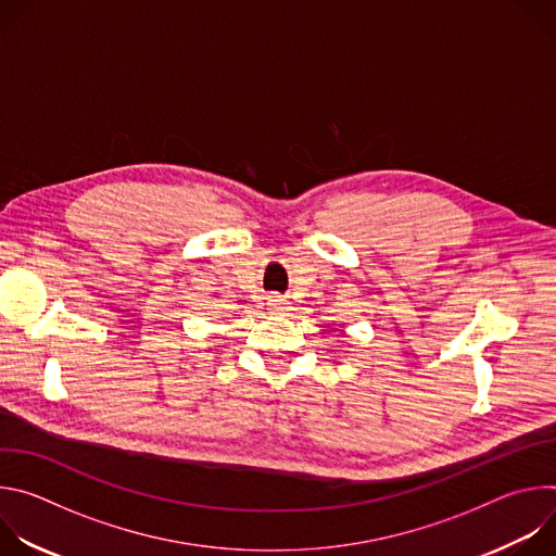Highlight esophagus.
Listing matches in <instances>:
<instances>
[{"label":"esophagus","instance_id":"1","mask_svg":"<svg viewBox=\"0 0 556 556\" xmlns=\"http://www.w3.org/2000/svg\"><path fill=\"white\" fill-rule=\"evenodd\" d=\"M268 305H270L273 312H286V309L290 307V305L286 303V299H281V296H270V303H268Z\"/></svg>","mask_w":556,"mask_h":556}]
</instances>
